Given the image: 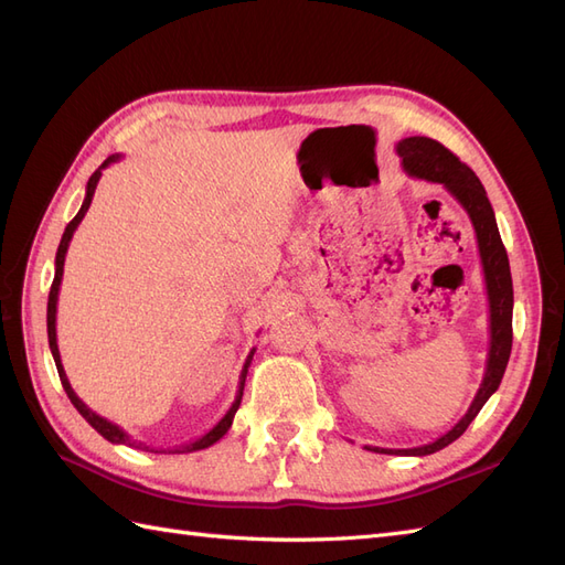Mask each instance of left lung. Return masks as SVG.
Segmentation results:
<instances>
[{"mask_svg":"<svg viewBox=\"0 0 565 565\" xmlns=\"http://www.w3.org/2000/svg\"><path fill=\"white\" fill-rule=\"evenodd\" d=\"M396 152L403 160V169L407 177L424 179L431 183H443L446 191L465 207V212L471 218V226L476 233L478 254H481L483 264V278L488 289V306H490V349L486 361V374L483 382L478 386L476 396L467 409V415L461 417L448 434H443L434 443H426L419 448L407 450H391V448H372L365 446V450L382 452V455H415L424 457L436 450H443L467 431V426L473 422V417L481 413V407L488 403V398L498 391L504 370L509 363L511 353V313H514V287H511V270H509V256L502 245L498 221H494L492 204L486 195L483 183L471 169L459 162L457 156L440 146L434 139L426 136H409L396 143Z\"/></svg>","mask_w":565,"mask_h":565,"instance_id":"8db88e82","label":"left lung"}]
</instances>
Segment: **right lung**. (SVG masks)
<instances>
[{"instance_id": "1", "label": "right lung", "mask_w": 565, "mask_h": 565, "mask_svg": "<svg viewBox=\"0 0 565 565\" xmlns=\"http://www.w3.org/2000/svg\"><path fill=\"white\" fill-rule=\"evenodd\" d=\"M119 158H122V156H110V158H108L104 164H100V167L96 169V172L89 177V181H87V195H84L82 207H79V212L75 214V218L71 221V224L65 226V233H63V237H61V245H58V252H56V276H54V282H51V289H49V303H46V332H49V349H51V355H54V363H56L58 377H61V384H63V388H65V393H67V398H71V403L77 407V413H79L84 419H87V422L94 426V429H96L100 436H104L106 440H110V443H122V446H129V448H136V450H146V452H164V455H181V452L204 450V448L214 446V443H216L218 438H224V436H226V431L231 429L233 417H235L237 407H241V401H243V388H245V380H247V367H249V363H252V355H254V351H256V349H252V351H249L247 361H245V365H243L241 382H237L235 401H233V405L228 407V413H226L224 417H221V419H218V422L212 426V429H210L207 434H204V436L195 438L193 443H185V446H179V448H167V450H156V448L146 446V443H141V440H134L125 429H119L117 424L108 422L106 417L96 415L94 409H89L87 405H84V403H82V398H79L77 393L73 391L71 382H67V377H65V370H63V363H61L58 341H56V303H58V289H61V280H63L65 254H67V247H71L73 233L77 231L79 221L84 218V214H87V210H89V204H92V198H94V193H96V185H98L100 174H104V169H106L108 164L117 162Z\"/></svg>"}]
</instances>
